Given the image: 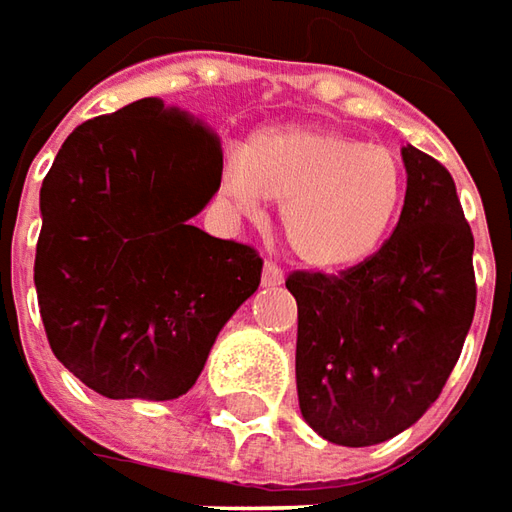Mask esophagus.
Returning a JSON list of instances; mask_svg holds the SVG:
<instances>
[{"mask_svg": "<svg viewBox=\"0 0 512 512\" xmlns=\"http://www.w3.org/2000/svg\"><path fill=\"white\" fill-rule=\"evenodd\" d=\"M262 281L264 284H281L284 281V273L276 262H264L262 267Z\"/></svg>", "mask_w": 512, "mask_h": 512, "instance_id": "obj_1", "label": "esophagus"}]
</instances>
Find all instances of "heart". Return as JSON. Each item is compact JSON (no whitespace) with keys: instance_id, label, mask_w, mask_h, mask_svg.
<instances>
[{"instance_id":"1","label":"heart","mask_w":512,"mask_h":512,"mask_svg":"<svg viewBox=\"0 0 512 512\" xmlns=\"http://www.w3.org/2000/svg\"><path fill=\"white\" fill-rule=\"evenodd\" d=\"M225 191L242 208L281 202L290 253L312 270L369 262L406 200V168L383 146L321 126H264L225 166Z\"/></svg>"}]
</instances>
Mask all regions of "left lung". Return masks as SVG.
I'll return each mask as SVG.
<instances>
[{"instance_id": "8db88e82", "label": "left lung", "mask_w": 512, "mask_h": 512, "mask_svg": "<svg viewBox=\"0 0 512 512\" xmlns=\"http://www.w3.org/2000/svg\"><path fill=\"white\" fill-rule=\"evenodd\" d=\"M406 202L369 262L293 273L296 386L318 437L366 448L397 437L440 397L476 310L473 233L454 177L403 146Z\"/></svg>"}]
</instances>
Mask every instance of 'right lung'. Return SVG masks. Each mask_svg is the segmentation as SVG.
Returning <instances> with one entry per match:
<instances>
[{
  "instance_id": "obj_1",
  "label": "right lung",
  "mask_w": 512,
  "mask_h": 512,
  "mask_svg": "<svg viewBox=\"0 0 512 512\" xmlns=\"http://www.w3.org/2000/svg\"><path fill=\"white\" fill-rule=\"evenodd\" d=\"M222 183L211 129L160 98L81 123L41 183L36 293L50 349L109 400H174L262 281L191 225Z\"/></svg>"
}]
</instances>
